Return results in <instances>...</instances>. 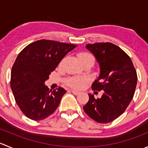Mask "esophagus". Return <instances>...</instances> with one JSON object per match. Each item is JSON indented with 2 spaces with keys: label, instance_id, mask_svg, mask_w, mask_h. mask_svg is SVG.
Segmentation results:
<instances>
[{
  "label": "esophagus",
  "instance_id": "esophagus-1",
  "mask_svg": "<svg viewBox=\"0 0 148 148\" xmlns=\"http://www.w3.org/2000/svg\"><path fill=\"white\" fill-rule=\"evenodd\" d=\"M71 92H72V93L75 95H77L79 94V92H78V91H76V90H73V89H71Z\"/></svg>",
  "mask_w": 148,
  "mask_h": 148
}]
</instances>
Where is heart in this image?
<instances>
[{
  "mask_svg": "<svg viewBox=\"0 0 148 148\" xmlns=\"http://www.w3.org/2000/svg\"><path fill=\"white\" fill-rule=\"evenodd\" d=\"M79 58L80 61L82 62L84 60L87 59H90V58H94L92 55L90 53H86V52H83V53H80L79 54ZM86 81V79L84 77H74L69 78V79L66 80V83L68 86H71V87L74 88V89H81L84 86L85 82Z\"/></svg>",
  "mask_w": 148,
  "mask_h": 148,
  "instance_id": "obj_1",
  "label": "heart"
}]
</instances>
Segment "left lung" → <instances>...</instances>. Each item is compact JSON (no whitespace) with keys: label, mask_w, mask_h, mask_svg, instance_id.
I'll use <instances>...</instances> for the list:
<instances>
[{"label":"left lung","mask_w":148,"mask_h":148,"mask_svg":"<svg viewBox=\"0 0 148 148\" xmlns=\"http://www.w3.org/2000/svg\"><path fill=\"white\" fill-rule=\"evenodd\" d=\"M100 67L97 79L92 84L95 93L103 90L101 98L89 94V101L83 109L89 117L99 123L116 120L126 110L138 82L136 70L130 56L112 43L86 44Z\"/></svg>","instance_id":"obj_1"}]
</instances>
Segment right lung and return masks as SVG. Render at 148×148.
I'll return each instance as SVG.
<instances>
[{
    "label": "right lung",
    "instance_id": "add662e5",
    "mask_svg": "<svg viewBox=\"0 0 148 148\" xmlns=\"http://www.w3.org/2000/svg\"><path fill=\"white\" fill-rule=\"evenodd\" d=\"M77 45L41 39L19 53L10 74V87L22 112L31 120L46 118L57 109L66 92L59 86L49 90L45 81L59 62Z\"/></svg>",
    "mask_w": 148,
    "mask_h": 148
}]
</instances>
